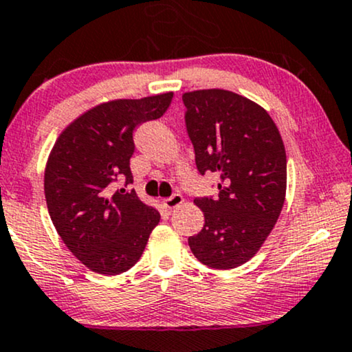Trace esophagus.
<instances>
[{"label": "esophagus", "mask_w": 352, "mask_h": 352, "mask_svg": "<svg viewBox=\"0 0 352 352\" xmlns=\"http://www.w3.org/2000/svg\"><path fill=\"white\" fill-rule=\"evenodd\" d=\"M183 196H181V194H173L171 197H168V199H164L163 201V206L166 207V209H175V207H177V206H181V204H183Z\"/></svg>", "instance_id": "esophagus-1"}]
</instances>
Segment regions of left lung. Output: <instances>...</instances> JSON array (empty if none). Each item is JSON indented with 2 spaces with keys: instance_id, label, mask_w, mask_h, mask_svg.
Here are the masks:
<instances>
[{
  "instance_id": "1",
  "label": "left lung",
  "mask_w": 352,
  "mask_h": 352,
  "mask_svg": "<svg viewBox=\"0 0 352 352\" xmlns=\"http://www.w3.org/2000/svg\"><path fill=\"white\" fill-rule=\"evenodd\" d=\"M186 129L201 175H219V197H196L204 228L189 236L206 266L250 261L274 228L285 201L287 156L279 129L259 104L227 89L183 94Z\"/></svg>"
}]
</instances>
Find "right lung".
I'll return each instance as SVG.
<instances>
[{"label": "right lung", "instance_id": "1", "mask_svg": "<svg viewBox=\"0 0 352 352\" xmlns=\"http://www.w3.org/2000/svg\"><path fill=\"white\" fill-rule=\"evenodd\" d=\"M171 99L163 93L99 104L73 120L50 151L43 177L50 219L67 248L98 274L129 271L160 222L135 190L111 184L133 183V130L160 119Z\"/></svg>", "mask_w": 352, "mask_h": 352}]
</instances>
